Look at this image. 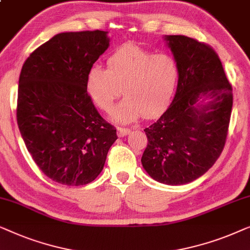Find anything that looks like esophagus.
I'll return each mask as SVG.
<instances>
[{"label": "esophagus", "instance_id": "esophagus-1", "mask_svg": "<svg viewBox=\"0 0 250 250\" xmlns=\"http://www.w3.org/2000/svg\"><path fill=\"white\" fill-rule=\"evenodd\" d=\"M130 132V129L128 128H122V126H118V136L119 137H125Z\"/></svg>", "mask_w": 250, "mask_h": 250}]
</instances>
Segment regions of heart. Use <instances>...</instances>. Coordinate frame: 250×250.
Here are the masks:
<instances>
[{
	"label": "heart",
	"mask_w": 250,
	"mask_h": 250,
	"mask_svg": "<svg viewBox=\"0 0 250 250\" xmlns=\"http://www.w3.org/2000/svg\"><path fill=\"white\" fill-rule=\"evenodd\" d=\"M179 82V66L168 54H154L126 44L106 60V69L94 66L86 78V89L94 104L108 111L122 91L125 98L113 108L118 122L153 117L167 107Z\"/></svg>",
	"instance_id": "heart-1"
}]
</instances>
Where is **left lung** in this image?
Returning <instances> with one entry per match:
<instances>
[{"mask_svg":"<svg viewBox=\"0 0 250 250\" xmlns=\"http://www.w3.org/2000/svg\"><path fill=\"white\" fill-rule=\"evenodd\" d=\"M164 41L179 66L174 98L145 131V171L164 185H186L206 173L222 153L231 117L232 87L219 55L182 35Z\"/></svg>","mask_w":250,"mask_h":250,"instance_id":"8db88e82","label":"left lung"}]
</instances>
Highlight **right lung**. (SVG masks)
I'll return each mask as SVG.
<instances>
[{"mask_svg": "<svg viewBox=\"0 0 250 250\" xmlns=\"http://www.w3.org/2000/svg\"><path fill=\"white\" fill-rule=\"evenodd\" d=\"M108 46L107 31L61 33L36 48L21 69V137L38 167L58 184L95 180L118 139L86 89L88 71Z\"/></svg>", "mask_w": 250, "mask_h": 250, "instance_id": "add662e5", "label": "right lung"}]
</instances>
